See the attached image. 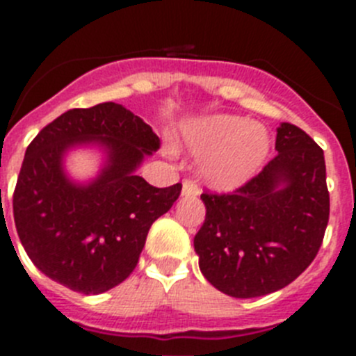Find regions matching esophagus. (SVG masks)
<instances>
[{"label": "esophagus", "instance_id": "esophagus-1", "mask_svg": "<svg viewBox=\"0 0 356 356\" xmlns=\"http://www.w3.org/2000/svg\"><path fill=\"white\" fill-rule=\"evenodd\" d=\"M181 194H184V196H197V194H200V188H197L196 181L184 180V185H181Z\"/></svg>", "mask_w": 356, "mask_h": 356}]
</instances>
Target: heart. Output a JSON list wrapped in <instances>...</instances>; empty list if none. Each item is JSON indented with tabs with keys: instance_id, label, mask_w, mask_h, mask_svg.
I'll return each instance as SVG.
<instances>
[{
	"instance_id": "1",
	"label": "heart",
	"mask_w": 356,
	"mask_h": 356,
	"mask_svg": "<svg viewBox=\"0 0 356 356\" xmlns=\"http://www.w3.org/2000/svg\"><path fill=\"white\" fill-rule=\"evenodd\" d=\"M184 140L203 155L201 176L216 188H235L259 171L269 151V137L259 124L237 115H213L184 131Z\"/></svg>"
}]
</instances>
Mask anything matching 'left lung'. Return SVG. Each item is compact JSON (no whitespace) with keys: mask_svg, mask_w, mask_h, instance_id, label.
Segmentation results:
<instances>
[{"mask_svg":"<svg viewBox=\"0 0 356 356\" xmlns=\"http://www.w3.org/2000/svg\"><path fill=\"white\" fill-rule=\"evenodd\" d=\"M276 151L234 193L201 194L207 216L194 237L200 269L232 298H259L287 287L312 264L325 238V153L291 122L278 128Z\"/></svg>","mask_w":356,"mask_h":356,"instance_id":"8db88e82","label":"left lung"}]
</instances>
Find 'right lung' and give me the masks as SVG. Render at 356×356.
<instances>
[{
    "mask_svg": "<svg viewBox=\"0 0 356 356\" xmlns=\"http://www.w3.org/2000/svg\"><path fill=\"white\" fill-rule=\"evenodd\" d=\"M105 143L109 165L87 188L65 178L61 155L74 143ZM160 147L149 124L118 103L64 112L24 153L14 191V221L30 260L51 280L81 294H102L131 275L147 232L181 193L135 175Z\"/></svg>",
    "mask_w": 356,
    "mask_h": 356,
    "instance_id": "obj_1",
    "label": "right lung"
}]
</instances>
